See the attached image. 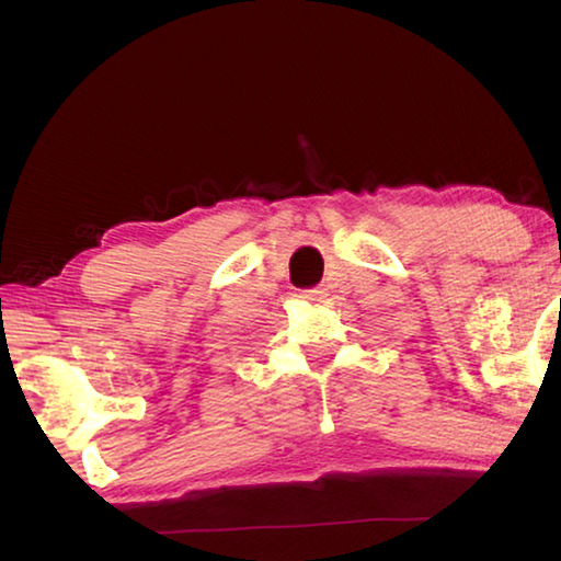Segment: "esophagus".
<instances>
[{"instance_id":"1","label":"esophagus","mask_w":561,"mask_h":561,"mask_svg":"<svg viewBox=\"0 0 561 561\" xmlns=\"http://www.w3.org/2000/svg\"><path fill=\"white\" fill-rule=\"evenodd\" d=\"M299 297L311 301V304H319V301L327 299V291H324V289H304V291L299 294Z\"/></svg>"}]
</instances>
